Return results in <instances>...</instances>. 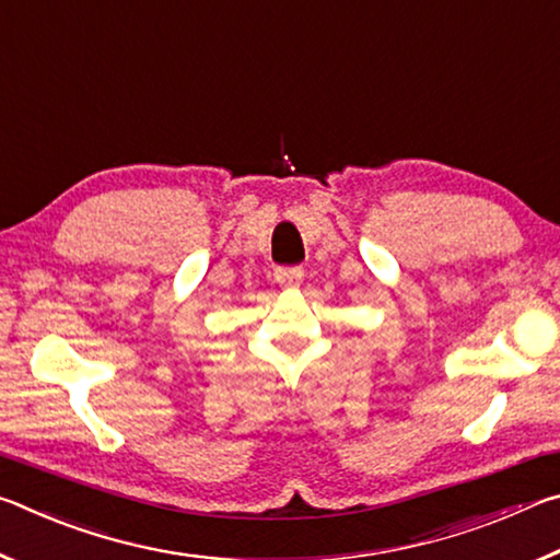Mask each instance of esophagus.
Here are the masks:
<instances>
[{
  "instance_id": "34e87169",
  "label": "esophagus",
  "mask_w": 560,
  "mask_h": 560,
  "mask_svg": "<svg viewBox=\"0 0 560 560\" xmlns=\"http://www.w3.org/2000/svg\"><path fill=\"white\" fill-rule=\"evenodd\" d=\"M273 277H277L281 287L296 289L303 283V269L301 267H279L277 271H273Z\"/></svg>"
}]
</instances>
